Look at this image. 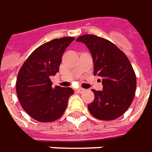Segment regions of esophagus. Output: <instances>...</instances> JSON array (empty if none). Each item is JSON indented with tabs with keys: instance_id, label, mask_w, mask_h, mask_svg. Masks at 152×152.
I'll return each instance as SVG.
<instances>
[{
	"instance_id": "1",
	"label": "esophagus",
	"mask_w": 152,
	"mask_h": 152,
	"mask_svg": "<svg viewBox=\"0 0 152 152\" xmlns=\"http://www.w3.org/2000/svg\"><path fill=\"white\" fill-rule=\"evenodd\" d=\"M85 91V89H83V88H78V89H76V92H78V93H82V92H84Z\"/></svg>"
}]
</instances>
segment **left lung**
Returning a JSON list of instances; mask_svg holds the SVG:
<instances>
[{"label": "left lung", "mask_w": 152, "mask_h": 152, "mask_svg": "<svg viewBox=\"0 0 152 152\" xmlns=\"http://www.w3.org/2000/svg\"><path fill=\"white\" fill-rule=\"evenodd\" d=\"M86 45L92 56L93 74L102 77V91L92 89L94 100L88 104L93 117L113 120L120 117L132 103L136 76L127 56L112 42L92 34L76 39Z\"/></svg>", "instance_id": "1"}]
</instances>
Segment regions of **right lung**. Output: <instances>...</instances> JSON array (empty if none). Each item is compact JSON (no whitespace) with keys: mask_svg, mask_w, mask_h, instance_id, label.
I'll return each instance as SVG.
<instances>
[{"mask_svg":"<svg viewBox=\"0 0 152 152\" xmlns=\"http://www.w3.org/2000/svg\"><path fill=\"white\" fill-rule=\"evenodd\" d=\"M75 38L55 39L38 47L25 60L18 75L16 90L24 111L37 121L52 122L66 111L71 87L52 86L50 76L59 71L61 58Z\"/></svg>","mask_w":152,"mask_h":152,"instance_id":"add662e5","label":"right lung"}]
</instances>
